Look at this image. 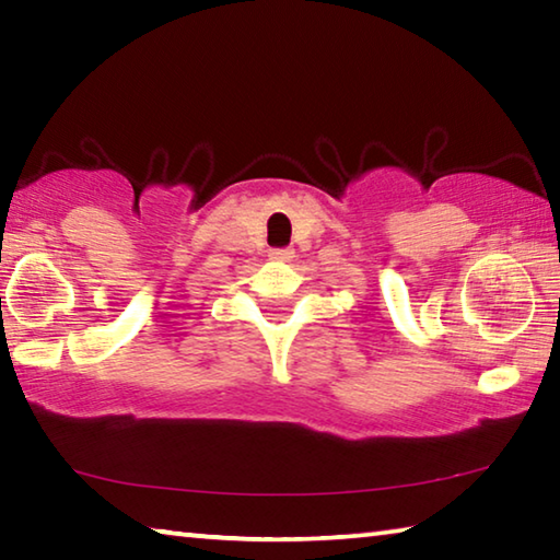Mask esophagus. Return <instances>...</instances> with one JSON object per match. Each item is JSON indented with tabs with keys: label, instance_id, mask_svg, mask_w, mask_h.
<instances>
[{
	"label": "esophagus",
	"instance_id": "obj_1",
	"mask_svg": "<svg viewBox=\"0 0 560 560\" xmlns=\"http://www.w3.org/2000/svg\"><path fill=\"white\" fill-rule=\"evenodd\" d=\"M269 257L277 259V261H287L293 257V249L291 246H277V249H269Z\"/></svg>",
	"mask_w": 560,
	"mask_h": 560
}]
</instances>
